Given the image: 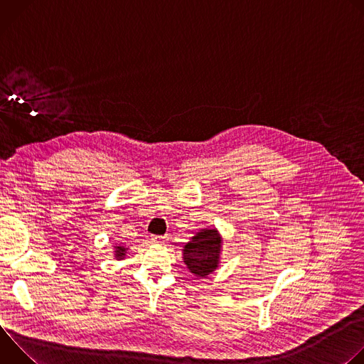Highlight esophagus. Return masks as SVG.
I'll return each mask as SVG.
<instances>
[{"label": "esophagus", "mask_w": 364, "mask_h": 364, "mask_svg": "<svg viewBox=\"0 0 364 364\" xmlns=\"http://www.w3.org/2000/svg\"><path fill=\"white\" fill-rule=\"evenodd\" d=\"M151 240H152V243H155V245H164V243L167 242V237H166V236H152Z\"/></svg>", "instance_id": "34e87169"}]
</instances>
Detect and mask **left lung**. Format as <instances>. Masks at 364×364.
<instances>
[{
	"label": "left lung",
	"instance_id": "left-lung-1",
	"mask_svg": "<svg viewBox=\"0 0 364 364\" xmlns=\"http://www.w3.org/2000/svg\"><path fill=\"white\" fill-rule=\"evenodd\" d=\"M222 237L216 229H201L183 249V261L197 278H205L218 269Z\"/></svg>",
	"mask_w": 364,
	"mask_h": 364
}]
</instances>
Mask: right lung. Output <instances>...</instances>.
Segmentation results:
<instances>
[{
  "label": "right lung",
  "mask_w": 364,
  "mask_h": 364,
  "mask_svg": "<svg viewBox=\"0 0 364 364\" xmlns=\"http://www.w3.org/2000/svg\"><path fill=\"white\" fill-rule=\"evenodd\" d=\"M127 250H128V247H125V246H121V245L115 246V257L117 259H124Z\"/></svg>",
  "instance_id": "1"
}]
</instances>
